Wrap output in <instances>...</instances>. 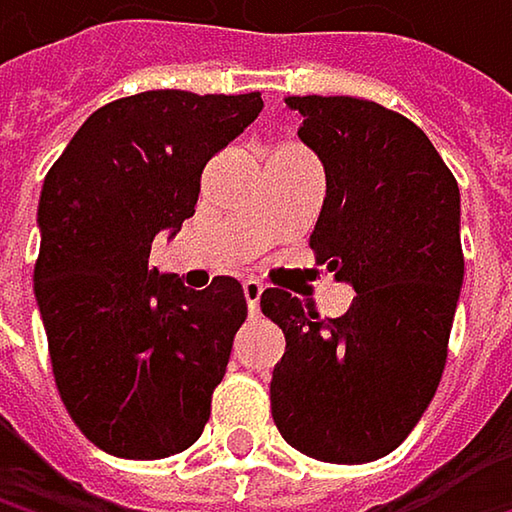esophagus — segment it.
Wrapping results in <instances>:
<instances>
[{
	"instance_id": "esophagus-1",
	"label": "esophagus",
	"mask_w": 512,
	"mask_h": 512,
	"mask_svg": "<svg viewBox=\"0 0 512 512\" xmlns=\"http://www.w3.org/2000/svg\"><path fill=\"white\" fill-rule=\"evenodd\" d=\"M243 293H246V305H249V314L257 317L260 314V296H263V284L255 281V278H249L246 284H243Z\"/></svg>"
}]
</instances>
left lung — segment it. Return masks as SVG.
<instances>
[{
	"label": "left lung",
	"instance_id": "obj_1",
	"mask_svg": "<svg viewBox=\"0 0 512 512\" xmlns=\"http://www.w3.org/2000/svg\"><path fill=\"white\" fill-rule=\"evenodd\" d=\"M284 103L326 171L311 249L356 299L344 317H320L287 290H263L260 311L287 341L272 418L305 457L373 462L412 433L445 370L465 269L460 186L421 127L373 100Z\"/></svg>",
	"mask_w": 512,
	"mask_h": 512
}]
</instances>
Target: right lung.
I'll use <instances>...</instances> for the list:
<instances>
[{
	"mask_svg": "<svg viewBox=\"0 0 512 512\" xmlns=\"http://www.w3.org/2000/svg\"><path fill=\"white\" fill-rule=\"evenodd\" d=\"M263 109L252 94L142 91L97 109L50 168L35 299L73 424L100 451L162 460L198 442L249 308L148 269L159 231L195 213L204 165Z\"/></svg>",
	"mask_w": 512,
	"mask_h": 512,
	"instance_id": "right-lung-1",
	"label": "right lung"
}]
</instances>
